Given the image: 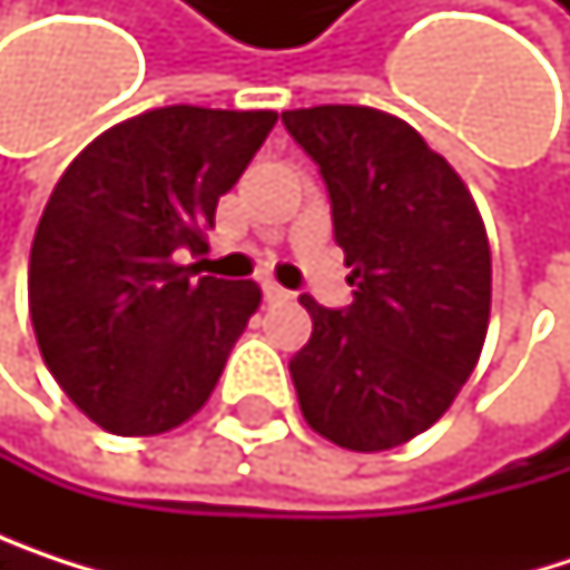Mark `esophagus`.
Here are the masks:
<instances>
[{"label": "esophagus", "mask_w": 570, "mask_h": 570, "mask_svg": "<svg viewBox=\"0 0 570 570\" xmlns=\"http://www.w3.org/2000/svg\"><path fill=\"white\" fill-rule=\"evenodd\" d=\"M264 296H267L271 303H281V299H289V289H284L281 284H274V281H264Z\"/></svg>", "instance_id": "esophagus-1"}]
</instances>
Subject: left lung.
<instances>
[{"mask_svg": "<svg viewBox=\"0 0 570 570\" xmlns=\"http://www.w3.org/2000/svg\"><path fill=\"white\" fill-rule=\"evenodd\" d=\"M330 194L353 303L299 296L309 343L289 360L303 419L353 452L425 432L472 376L492 303L479 207L415 128L360 105L284 111Z\"/></svg>", "mask_w": 570, "mask_h": 570, "instance_id": "obj_1", "label": "left lung"}]
</instances>
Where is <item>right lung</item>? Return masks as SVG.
Returning <instances> with one entry per match:
<instances>
[{
	"instance_id": "add662e5",
	"label": "right lung",
	"mask_w": 570,
	"mask_h": 570,
	"mask_svg": "<svg viewBox=\"0 0 570 570\" xmlns=\"http://www.w3.org/2000/svg\"><path fill=\"white\" fill-rule=\"evenodd\" d=\"M274 111L171 105L91 141L58 177L29 261V313L56 383L115 435H158L214 393L261 306L254 281L197 277L227 194Z\"/></svg>"
}]
</instances>
